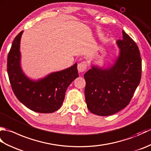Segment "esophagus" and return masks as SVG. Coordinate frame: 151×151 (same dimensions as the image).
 Segmentation results:
<instances>
[{
  "label": "esophagus",
  "instance_id": "esophagus-1",
  "mask_svg": "<svg viewBox=\"0 0 151 151\" xmlns=\"http://www.w3.org/2000/svg\"><path fill=\"white\" fill-rule=\"evenodd\" d=\"M78 70L79 73H84L87 69V63L86 62H83L78 64Z\"/></svg>",
  "mask_w": 151,
  "mask_h": 151
}]
</instances>
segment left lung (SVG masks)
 Returning <instances> with one entry per match:
<instances>
[{
  "instance_id": "left-lung-1",
  "label": "left lung",
  "mask_w": 151,
  "mask_h": 151,
  "mask_svg": "<svg viewBox=\"0 0 151 151\" xmlns=\"http://www.w3.org/2000/svg\"><path fill=\"white\" fill-rule=\"evenodd\" d=\"M120 50L108 68L92 66L84 74L85 97L88 110L101 116L113 115L129 104L142 76V59L136 43L123 30L118 40Z\"/></svg>"
}]
</instances>
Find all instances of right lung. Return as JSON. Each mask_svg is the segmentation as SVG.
<instances>
[{"label":"right lung","instance_id":"1","mask_svg":"<svg viewBox=\"0 0 151 151\" xmlns=\"http://www.w3.org/2000/svg\"><path fill=\"white\" fill-rule=\"evenodd\" d=\"M22 32L15 37L8 55L7 72L12 90L18 100L30 110L38 113H52L61 107L67 88L78 77L77 63L37 81L30 79L21 67Z\"/></svg>","mask_w":151,"mask_h":151}]
</instances>
